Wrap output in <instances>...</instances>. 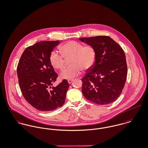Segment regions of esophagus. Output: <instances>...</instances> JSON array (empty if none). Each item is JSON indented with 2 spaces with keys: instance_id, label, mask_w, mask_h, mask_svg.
<instances>
[{
  "instance_id": "esophagus-1",
  "label": "esophagus",
  "mask_w": 148,
  "mask_h": 148,
  "mask_svg": "<svg viewBox=\"0 0 148 148\" xmlns=\"http://www.w3.org/2000/svg\"><path fill=\"white\" fill-rule=\"evenodd\" d=\"M72 82H73V80H72V79H69V80H68V82L69 84H71V83H72Z\"/></svg>"
}]
</instances>
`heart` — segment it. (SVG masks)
Masks as SVG:
<instances>
[{
	"instance_id": "1",
	"label": "heart",
	"mask_w": 148,
	"mask_h": 148,
	"mask_svg": "<svg viewBox=\"0 0 148 148\" xmlns=\"http://www.w3.org/2000/svg\"><path fill=\"white\" fill-rule=\"evenodd\" d=\"M60 50L62 56L56 51L49 55V62L56 69H62L64 65V59L71 58L69 66L64 68L60 73L61 78L71 79L80 75L82 69L89 71L93 68L96 60L95 48L90 45H84L81 42L69 41L64 43Z\"/></svg>"
}]
</instances>
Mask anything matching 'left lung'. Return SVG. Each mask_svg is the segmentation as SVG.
I'll return each mask as SVG.
<instances>
[{
	"label": "left lung",
	"mask_w": 148,
	"mask_h": 148,
	"mask_svg": "<svg viewBox=\"0 0 148 148\" xmlns=\"http://www.w3.org/2000/svg\"><path fill=\"white\" fill-rule=\"evenodd\" d=\"M79 40L93 46L97 55L94 66L82 79L83 95L99 105L114 102L122 92L127 79V62L123 49L106 36Z\"/></svg>",
	"instance_id": "left-lung-1"
}]
</instances>
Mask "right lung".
I'll return each mask as SVG.
<instances>
[{
  "mask_svg": "<svg viewBox=\"0 0 148 148\" xmlns=\"http://www.w3.org/2000/svg\"><path fill=\"white\" fill-rule=\"evenodd\" d=\"M59 40L43 41L27 47L17 67L19 84L25 100L34 108L48 112L63 106L69 84L66 80L53 86L58 77L49 58Z\"/></svg>",
  "mask_w": 148,
  "mask_h": 148,
  "instance_id": "right-lung-1",
  "label": "right lung"
}]
</instances>
